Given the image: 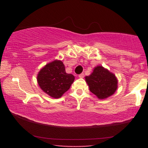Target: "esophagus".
<instances>
[{
	"label": "esophagus",
	"instance_id": "1",
	"mask_svg": "<svg viewBox=\"0 0 148 148\" xmlns=\"http://www.w3.org/2000/svg\"><path fill=\"white\" fill-rule=\"evenodd\" d=\"M79 78H84V73H81L80 75H79Z\"/></svg>",
	"mask_w": 148,
	"mask_h": 148
}]
</instances>
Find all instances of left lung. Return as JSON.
Returning a JSON list of instances; mask_svg holds the SVG:
<instances>
[{"label": "left lung", "instance_id": "left-lung-1", "mask_svg": "<svg viewBox=\"0 0 148 148\" xmlns=\"http://www.w3.org/2000/svg\"><path fill=\"white\" fill-rule=\"evenodd\" d=\"M86 81L90 87V92L99 99L110 96L117 89V81L114 74L101 66L95 67L90 76L86 77Z\"/></svg>", "mask_w": 148, "mask_h": 148}]
</instances>
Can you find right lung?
I'll return each instance as SVG.
<instances>
[{"instance_id":"1","label":"right lung","mask_w":148,"mask_h":148,"mask_svg":"<svg viewBox=\"0 0 148 148\" xmlns=\"http://www.w3.org/2000/svg\"><path fill=\"white\" fill-rule=\"evenodd\" d=\"M37 80L40 88L54 98H58L69 90L75 77L65 71L60 60H54L42 68L38 75Z\"/></svg>"}]
</instances>
